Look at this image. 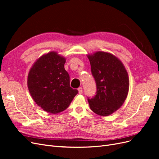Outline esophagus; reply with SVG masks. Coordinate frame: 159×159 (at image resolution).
<instances>
[{
    "instance_id": "esophagus-1",
    "label": "esophagus",
    "mask_w": 159,
    "mask_h": 159,
    "mask_svg": "<svg viewBox=\"0 0 159 159\" xmlns=\"http://www.w3.org/2000/svg\"><path fill=\"white\" fill-rule=\"evenodd\" d=\"M78 91H79V93L80 94H81V93H82V91H83V89H82V88H79L78 89Z\"/></svg>"
}]
</instances>
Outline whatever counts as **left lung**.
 I'll use <instances>...</instances> for the list:
<instances>
[{
  "label": "left lung",
  "instance_id": "1",
  "mask_svg": "<svg viewBox=\"0 0 159 159\" xmlns=\"http://www.w3.org/2000/svg\"><path fill=\"white\" fill-rule=\"evenodd\" d=\"M97 91L89 99L90 109L100 116H108L125 101L129 88L127 71L119 59L112 54L96 52L88 55Z\"/></svg>",
  "mask_w": 159,
  "mask_h": 159
}]
</instances>
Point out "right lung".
I'll return each mask as SVG.
<instances>
[{
    "label": "right lung",
    "mask_w": 159,
    "mask_h": 159,
    "mask_svg": "<svg viewBox=\"0 0 159 159\" xmlns=\"http://www.w3.org/2000/svg\"><path fill=\"white\" fill-rule=\"evenodd\" d=\"M65 63L64 57L50 52L39 57L28 73L27 84L32 98L48 113L63 111L78 93L70 87Z\"/></svg>",
    "instance_id": "right-lung-1"
}]
</instances>
